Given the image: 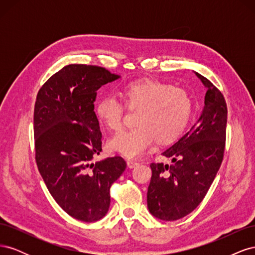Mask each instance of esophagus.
I'll return each mask as SVG.
<instances>
[{
  "label": "esophagus",
  "instance_id": "34e87169",
  "mask_svg": "<svg viewBox=\"0 0 255 255\" xmlns=\"http://www.w3.org/2000/svg\"><path fill=\"white\" fill-rule=\"evenodd\" d=\"M127 164H128V168H134L135 166L138 165V161L133 160V159H128Z\"/></svg>",
  "mask_w": 255,
  "mask_h": 255
}]
</instances>
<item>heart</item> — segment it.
<instances>
[{
	"mask_svg": "<svg viewBox=\"0 0 255 255\" xmlns=\"http://www.w3.org/2000/svg\"><path fill=\"white\" fill-rule=\"evenodd\" d=\"M128 109L136 110V127L120 130L109 141L110 149L127 157L141 156L154 141H171L186 128L192 102L188 92L154 79L128 82L122 88ZM126 106L115 95L99 100L96 114L99 120L112 130L121 128Z\"/></svg>",
	"mask_w": 255,
	"mask_h": 255,
	"instance_id": "obj_1",
	"label": "heart"
}]
</instances>
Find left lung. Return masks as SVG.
Segmentation results:
<instances>
[{
    "label": "left lung",
    "instance_id": "left-lung-1",
    "mask_svg": "<svg viewBox=\"0 0 255 255\" xmlns=\"http://www.w3.org/2000/svg\"><path fill=\"white\" fill-rule=\"evenodd\" d=\"M196 74L207 88L201 116L189 132L163 153L171 158V165H150L148 208L154 217L165 221L185 217L202 202L225 154L228 118L225 97L211 81Z\"/></svg>",
    "mask_w": 255,
    "mask_h": 255
}]
</instances>
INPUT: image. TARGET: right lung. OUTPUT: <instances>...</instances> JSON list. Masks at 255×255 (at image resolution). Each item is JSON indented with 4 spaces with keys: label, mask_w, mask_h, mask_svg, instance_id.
<instances>
[{
    "label": "right lung",
    "mask_w": 255,
    "mask_h": 255,
    "mask_svg": "<svg viewBox=\"0 0 255 255\" xmlns=\"http://www.w3.org/2000/svg\"><path fill=\"white\" fill-rule=\"evenodd\" d=\"M119 79L103 67L68 65L39 89L34 109L35 159L50 194L71 217L94 222L111 204L110 189L125 158L91 163L102 151L95 113L97 90Z\"/></svg>",
    "instance_id": "1"
}]
</instances>
